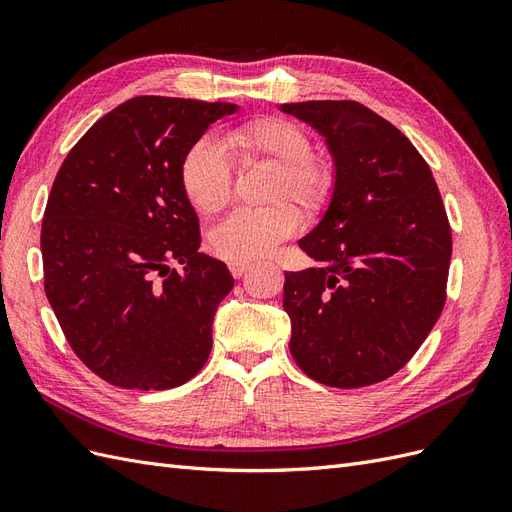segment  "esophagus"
<instances>
[{"label": "esophagus", "mask_w": 512, "mask_h": 512, "mask_svg": "<svg viewBox=\"0 0 512 512\" xmlns=\"http://www.w3.org/2000/svg\"><path fill=\"white\" fill-rule=\"evenodd\" d=\"M252 265L250 262H230L228 265V269H230V273H232V277H241L247 269H250Z\"/></svg>", "instance_id": "34e87169"}]
</instances>
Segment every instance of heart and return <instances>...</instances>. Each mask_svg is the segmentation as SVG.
<instances>
[{
  "mask_svg": "<svg viewBox=\"0 0 512 512\" xmlns=\"http://www.w3.org/2000/svg\"><path fill=\"white\" fill-rule=\"evenodd\" d=\"M226 145L247 164L267 160L277 164L269 183V200L262 209H237L211 230L213 252L230 262H250L269 256L277 245L292 237L301 226V215L318 213L333 192V170L312 153L309 136L297 123L280 117H260L228 130ZM179 177L183 192L198 213L220 211L232 194V166L224 149L200 138L181 160Z\"/></svg>",
  "mask_w": 512,
  "mask_h": 512,
  "instance_id": "heart-1",
  "label": "heart"
}]
</instances>
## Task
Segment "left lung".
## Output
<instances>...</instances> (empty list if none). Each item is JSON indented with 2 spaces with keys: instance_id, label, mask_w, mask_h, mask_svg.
<instances>
[{
  "instance_id": "left-lung-1",
  "label": "left lung",
  "mask_w": 512,
  "mask_h": 512,
  "mask_svg": "<svg viewBox=\"0 0 512 512\" xmlns=\"http://www.w3.org/2000/svg\"><path fill=\"white\" fill-rule=\"evenodd\" d=\"M327 145L335 183L299 241L314 267L286 273L290 354L309 378L359 389L404 367L438 322L451 226L421 153L393 123L350 100L280 106Z\"/></svg>"
}]
</instances>
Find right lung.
I'll return each mask as SVG.
<instances>
[{
    "label": "right lung",
    "mask_w": 512,
    "mask_h": 512,
    "mask_svg": "<svg viewBox=\"0 0 512 512\" xmlns=\"http://www.w3.org/2000/svg\"><path fill=\"white\" fill-rule=\"evenodd\" d=\"M237 111L132 98L85 132L55 177L40 235L46 299L76 356L121 389H175L209 359L235 280L198 250L179 166L211 123Z\"/></svg>",
    "instance_id": "obj_1"
}]
</instances>
